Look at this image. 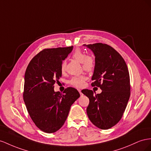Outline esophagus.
<instances>
[{
  "label": "esophagus",
  "instance_id": "obj_1",
  "mask_svg": "<svg viewBox=\"0 0 151 151\" xmlns=\"http://www.w3.org/2000/svg\"><path fill=\"white\" fill-rule=\"evenodd\" d=\"M78 92H79V93H80V94H81V90H80V89H78Z\"/></svg>",
  "mask_w": 151,
  "mask_h": 151
}]
</instances>
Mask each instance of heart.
I'll use <instances>...</instances> for the list:
<instances>
[{
    "instance_id": "heart-1",
    "label": "heart",
    "mask_w": 151,
    "mask_h": 151,
    "mask_svg": "<svg viewBox=\"0 0 151 151\" xmlns=\"http://www.w3.org/2000/svg\"><path fill=\"white\" fill-rule=\"evenodd\" d=\"M73 58L75 60H76L77 61L81 63L84 70L87 71H90L93 68L94 64H93V59L89 56H87L86 54H84L83 52H81L80 49L75 50L74 53L73 54ZM66 66V61H63L61 66V72L63 73L64 72V71H65ZM85 80H86V78L84 76H74L70 80V83L75 87L81 88V87H83L85 85Z\"/></svg>"
}]
</instances>
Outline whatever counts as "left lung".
<instances>
[{"label": "left lung", "instance_id": "left-lung-1", "mask_svg": "<svg viewBox=\"0 0 151 151\" xmlns=\"http://www.w3.org/2000/svg\"><path fill=\"white\" fill-rule=\"evenodd\" d=\"M95 55L92 77L93 87H100L101 93L81 90L89 99L87 113L95 126L107 130L121 119L130 96V75L123 58L113 47L101 43L83 45Z\"/></svg>", "mask_w": 151, "mask_h": 151}]
</instances>
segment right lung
Wrapping results in <instances>:
<instances>
[{
	"label": "right lung",
	"mask_w": 151,
	"mask_h": 151,
	"mask_svg": "<svg viewBox=\"0 0 151 151\" xmlns=\"http://www.w3.org/2000/svg\"><path fill=\"white\" fill-rule=\"evenodd\" d=\"M73 47L47 49L29 62L24 74L23 99L35 125L46 133L61 128L71 105L80 97L76 89L68 87L63 93L55 92V82L62 76L61 66Z\"/></svg>",
	"instance_id": "add662e5"
}]
</instances>
